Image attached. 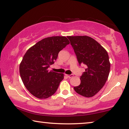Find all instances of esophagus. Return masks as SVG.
<instances>
[{"label": "esophagus", "mask_w": 129, "mask_h": 129, "mask_svg": "<svg viewBox=\"0 0 129 129\" xmlns=\"http://www.w3.org/2000/svg\"><path fill=\"white\" fill-rule=\"evenodd\" d=\"M65 75H66V76L67 77H69V78H71V77H73V76H74V75H73V74H70V75L65 74Z\"/></svg>", "instance_id": "esophagus-1"}]
</instances>
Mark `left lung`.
<instances>
[{
  "label": "left lung",
  "mask_w": 129,
  "mask_h": 129,
  "mask_svg": "<svg viewBox=\"0 0 129 129\" xmlns=\"http://www.w3.org/2000/svg\"><path fill=\"white\" fill-rule=\"evenodd\" d=\"M74 49L79 64H85V71L80 77L81 84L74 89L79 94L90 98L101 90L106 84L110 70L107 51L87 36H67Z\"/></svg>",
  "instance_id": "obj_1"
}]
</instances>
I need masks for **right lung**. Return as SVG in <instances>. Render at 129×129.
<instances>
[{
    "mask_svg": "<svg viewBox=\"0 0 129 129\" xmlns=\"http://www.w3.org/2000/svg\"><path fill=\"white\" fill-rule=\"evenodd\" d=\"M69 44L64 36L49 37L37 42L25 53L19 65V73L26 88L36 98L47 99L58 89L64 74L49 71L48 68Z\"/></svg>",
    "mask_w": 129,
    "mask_h": 129,
    "instance_id": "right-lung-1",
    "label": "right lung"
}]
</instances>
